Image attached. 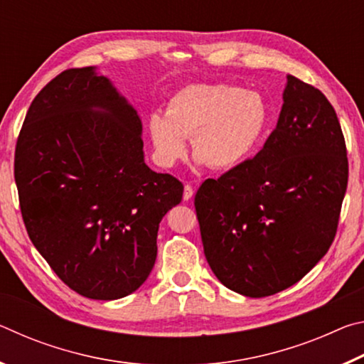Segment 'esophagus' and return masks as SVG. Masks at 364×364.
Instances as JSON below:
<instances>
[{
    "label": "esophagus",
    "instance_id": "esophagus-1",
    "mask_svg": "<svg viewBox=\"0 0 364 364\" xmlns=\"http://www.w3.org/2000/svg\"><path fill=\"white\" fill-rule=\"evenodd\" d=\"M193 196H194L193 186H191V184H186V186H184V191H183V199L191 200V199H193Z\"/></svg>",
    "mask_w": 364,
    "mask_h": 364
}]
</instances>
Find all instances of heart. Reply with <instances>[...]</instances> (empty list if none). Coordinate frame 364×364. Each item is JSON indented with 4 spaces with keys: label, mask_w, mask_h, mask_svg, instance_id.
Wrapping results in <instances>:
<instances>
[{
    "label": "heart",
    "mask_w": 364,
    "mask_h": 364,
    "mask_svg": "<svg viewBox=\"0 0 364 364\" xmlns=\"http://www.w3.org/2000/svg\"><path fill=\"white\" fill-rule=\"evenodd\" d=\"M268 122V104L257 91L226 83H197L176 91L165 114L152 112L147 130L154 157L164 167L186 156V138H191L200 162L228 171L257 151Z\"/></svg>",
    "instance_id": "obj_1"
}]
</instances>
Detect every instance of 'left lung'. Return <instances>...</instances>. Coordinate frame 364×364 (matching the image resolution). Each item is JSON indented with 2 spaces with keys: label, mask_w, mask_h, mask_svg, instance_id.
I'll return each mask as SVG.
<instances>
[{
  "label": "left lung",
  "mask_w": 364,
  "mask_h": 364,
  "mask_svg": "<svg viewBox=\"0 0 364 364\" xmlns=\"http://www.w3.org/2000/svg\"><path fill=\"white\" fill-rule=\"evenodd\" d=\"M278 125L254 159L194 197L204 254L245 297L294 286L334 241L348 183L343 133L321 91L287 75Z\"/></svg>",
  "instance_id": "left-lung-1"
}]
</instances>
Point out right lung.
I'll return each mask as SVG.
<instances>
[{"label":"right lung","instance_id":"right-lung-1","mask_svg":"<svg viewBox=\"0 0 364 364\" xmlns=\"http://www.w3.org/2000/svg\"><path fill=\"white\" fill-rule=\"evenodd\" d=\"M136 110L95 67L69 69L35 96L17 138L14 178L30 241L83 297L143 284L157 231L183 184L144 162Z\"/></svg>","mask_w":364,"mask_h":364}]
</instances>
